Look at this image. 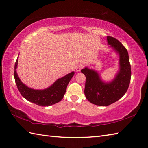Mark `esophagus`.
I'll use <instances>...</instances> for the list:
<instances>
[{
    "instance_id": "esophagus-1",
    "label": "esophagus",
    "mask_w": 148,
    "mask_h": 148,
    "mask_svg": "<svg viewBox=\"0 0 148 148\" xmlns=\"http://www.w3.org/2000/svg\"><path fill=\"white\" fill-rule=\"evenodd\" d=\"M83 65H81V64H79V65H77V66H76V71H80L81 69H83Z\"/></svg>"
}]
</instances>
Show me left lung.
Here are the masks:
<instances>
[{
  "mask_svg": "<svg viewBox=\"0 0 148 148\" xmlns=\"http://www.w3.org/2000/svg\"><path fill=\"white\" fill-rule=\"evenodd\" d=\"M110 48L119 55V71L109 82L103 81L97 71L85 67L81 72L86 76L84 95L89 101L97 106H107L118 101L127 92L131 78V66L127 49L118 40L107 37Z\"/></svg>",
  "mask_w": 148,
  "mask_h": 148,
  "instance_id": "1",
  "label": "left lung"
}]
</instances>
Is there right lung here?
<instances>
[{"label":"right lung","mask_w":148,"mask_h":148,"mask_svg":"<svg viewBox=\"0 0 148 148\" xmlns=\"http://www.w3.org/2000/svg\"><path fill=\"white\" fill-rule=\"evenodd\" d=\"M18 58L14 65V76L16 84L19 92L28 101L40 106H49L63 99L69 81L73 77L74 72H71L65 76L59 78L52 85L44 90H35L30 88L21 82L16 72Z\"/></svg>","instance_id":"right-lung-1"}]
</instances>
